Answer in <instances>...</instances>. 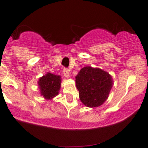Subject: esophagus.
<instances>
[{
  "label": "esophagus",
  "mask_w": 148,
  "mask_h": 148,
  "mask_svg": "<svg viewBox=\"0 0 148 148\" xmlns=\"http://www.w3.org/2000/svg\"><path fill=\"white\" fill-rule=\"evenodd\" d=\"M63 74L64 75V77H66V78L69 77V70L67 68H64Z\"/></svg>",
  "instance_id": "1"
}]
</instances>
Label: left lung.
I'll return each instance as SVG.
<instances>
[{
    "mask_svg": "<svg viewBox=\"0 0 148 148\" xmlns=\"http://www.w3.org/2000/svg\"><path fill=\"white\" fill-rule=\"evenodd\" d=\"M112 77L100 69L84 67L76 77L80 100L86 107H99L106 101L112 87Z\"/></svg>",
    "mask_w": 148,
    "mask_h": 148,
    "instance_id": "left-lung-1",
    "label": "left lung"
}]
</instances>
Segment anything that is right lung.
<instances>
[{
  "instance_id": "1",
  "label": "right lung",
  "mask_w": 148,
  "mask_h": 148,
  "mask_svg": "<svg viewBox=\"0 0 148 148\" xmlns=\"http://www.w3.org/2000/svg\"><path fill=\"white\" fill-rule=\"evenodd\" d=\"M38 85L41 95L45 99H51L59 94L61 87V77L51 73H47L45 76L40 78Z\"/></svg>"
}]
</instances>
